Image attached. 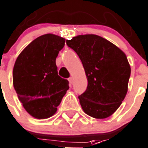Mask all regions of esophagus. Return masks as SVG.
<instances>
[{
  "label": "esophagus",
  "mask_w": 148,
  "mask_h": 148,
  "mask_svg": "<svg viewBox=\"0 0 148 148\" xmlns=\"http://www.w3.org/2000/svg\"><path fill=\"white\" fill-rule=\"evenodd\" d=\"M69 84H70V85H72L73 82V77L69 78Z\"/></svg>",
  "instance_id": "1"
}]
</instances>
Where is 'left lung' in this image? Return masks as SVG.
I'll use <instances>...</instances> for the list:
<instances>
[{
    "label": "left lung",
    "mask_w": 148,
    "mask_h": 148,
    "mask_svg": "<svg viewBox=\"0 0 148 148\" xmlns=\"http://www.w3.org/2000/svg\"><path fill=\"white\" fill-rule=\"evenodd\" d=\"M66 44L79 56L88 80L86 92L79 96L82 108L95 119L111 116L127 92L131 66L125 53L95 34L79 35Z\"/></svg>",
    "instance_id": "1"
}]
</instances>
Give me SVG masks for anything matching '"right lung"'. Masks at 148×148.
Instances as JSON below:
<instances>
[{
    "instance_id": "right-lung-1",
    "label": "right lung",
    "mask_w": 148,
    "mask_h": 148,
    "mask_svg": "<svg viewBox=\"0 0 148 148\" xmlns=\"http://www.w3.org/2000/svg\"><path fill=\"white\" fill-rule=\"evenodd\" d=\"M65 40L47 34L32 41L13 69V84L24 109L37 119H48L57 111L69 89V82L58 75L56 59Z\"/></svg>"
}]
</instances>
